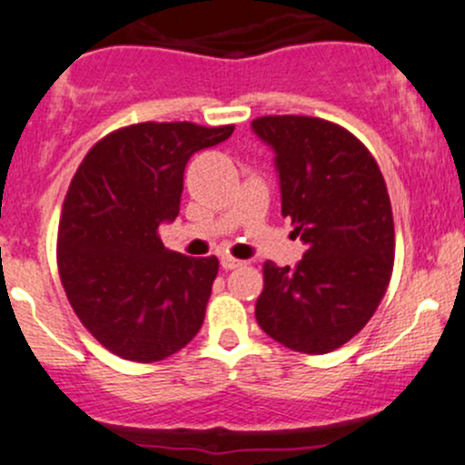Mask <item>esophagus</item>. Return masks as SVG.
<instances>
[{"label":"esophagus","mask_w":465,"mask_h":465,"mask_svg":"<svg viewBox=\"0 0 465 465\" xmlns=\"http://www.w3.org/2000/svg\"><path fill=\"white\" fill-rule=\"evenodd\" d=\"M221 266L225 271H232V269H238V266H242V262H240V260H236V258H232V255H223Z\"/></svg>","instance_id":"esophagus-1"}]
</instances>
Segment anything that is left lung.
<instances>
[{"mask_svg": "<svg viewBox=\"0 0 465 465\" xmlns=\"http://www.w3.org/2000/svg\"><path fill=\"white\" fill-rule=\"evenodd\" d=\"M275 151L282 214L306 253L291 266L264 262L255 319L271 339L328 354L365 328L393 271V214L376 159L348 129L308 115L251 122Z\"/></svg>", "mask_w": 465, "mask_h": 465, "instance_id": "1", "label": "left lung"}]
</instances>
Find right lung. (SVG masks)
<instances>
[{"instance_id":"1","label":"right lung","mask_w":465,"mask_h":465,"mask_svg":"<svg viewBox=\"0 0 465 465\" xmlns=\"http://www.w3.org/2000/svg\"><path fill=\"white\" fill-rule=\"evenodd\" d=\"M232 133L142 122L104 135L78 165L58 223V273L80 323L111 354L157 362L201 330L218 260L165 249L159 225L179 214L188 159Z\"/></svg>"}]
</instances>
